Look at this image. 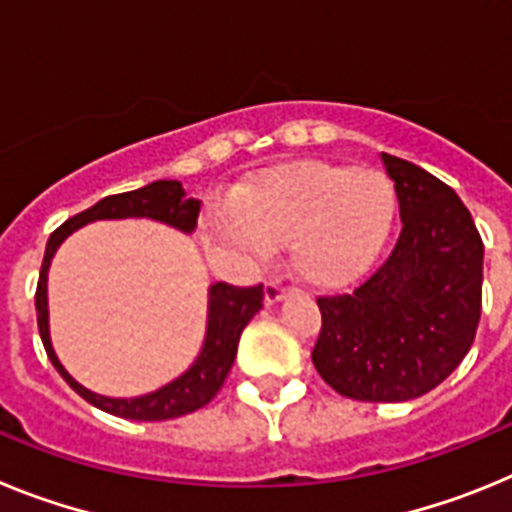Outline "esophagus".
Listing matches in <instances>:
<instances>
[{
    "mask_svg": "<svg viewBox=\"0 0 512 512\" xmlns=\"http://www.w3.org/2000/svg\"><path fill=\"white\" fill-rule=\"evenodd\" d=\"M287 292H289V289L284 287L279 279H269V282H266V289H264V297H266V302H269V305H274V302H279L282 297H287Z\"/></svg>",
    "mask_w": 512,
    "mask_h": 512,
    "instance_id": "obj_1",
    "label": "esophagus"
}]
</instances>
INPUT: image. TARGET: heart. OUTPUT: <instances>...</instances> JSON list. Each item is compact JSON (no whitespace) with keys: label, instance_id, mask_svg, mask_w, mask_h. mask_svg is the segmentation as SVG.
<instances>
[{"label":"heart","instance_id":"obj_1","mask_svg":"<svg viewBox=\"0 0 512 512\" xmlns=\"http://www.w3.org/2000/svg\"><path fill=\"white\" fill-rule=\"evenodd\" d=\"M397 215L392 179L377 169L302 161L235 189L230 238L284 246L307 284L343 287L377 261Z\"/></svg>","mask_w":512,"mask_h":512}]
</instances>
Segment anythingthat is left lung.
Wrapping results in <instances>:
<instances>
[{
	"mask_svg": "<svg viewBox=\"0 0 512 512\" xmlns=\"http://www.w3.org/2000/svg\"><path fill=\"white\" fill-rule=\"evenodd\" d=\"M382 164L395 182L400 235L354 292L318 297L312 364L338 395L405 402L438 387L472 348L485 246L449 184L390 153Z\"/></svg>",
	"mask_w": 512,
	"mask_h": 512,
	"instance_id": "8db88e82",
	"label": "left lung"
}]
</instances>
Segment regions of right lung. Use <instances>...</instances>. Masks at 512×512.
<instances>
[{
  "label": "right lung",
  "instance_id": "obj_1",
  "mask_svg": "<svg viewBox=\"0 0 512 512\" xmlns=\"http://www.w3.org/2000/svg\"><path fill=\"white\" fill-rule=\"evenodd\" d=\"M200 200H187L184 189L179 182H153L146 187L133 189V192L110 194L99 200L89 210L69 217L61 228H56L48 238L45 246L43 266H40L38 289H35V310H38V330L43 338L45 354L56 366V372L69 382L71 390L81 395L94 408L104 413L117 415V418L128 420H171L179 415L194 413V410L205 408L207 402L220 392L225 377H228L230 366L235 361L238 341L241 333L256 312L264 307V284H253V287H233V284L217 282L210 287V320H207V336L202 346L200 359L187 374L174 379L171 384L161 387L151 395L133 397V400H115V397H102L81 387L76 379L69 377L63 369L61 361L56 359L48 336V295H45V282H48V266H51L53 253L61 246V241L69 233H74L81 225L92 223V220H112V217H153L161 223H169L174 228L192 233L200 217Z\"/></svg>",
  "mask_w": 512,
  "mask_h": 512
}]
</instances>
